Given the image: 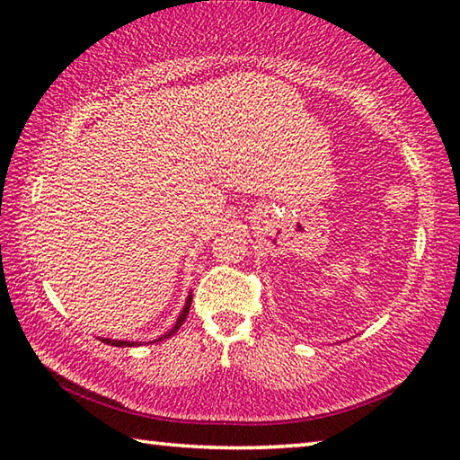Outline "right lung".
I'll return each instance as SVG.
<instances>
[{
  "label": "right lung",
  "instance_id": "add662e5",
  "mask_svg": "<svg viewBox=\"0 0 460 460\" xmlns=\"http://www.w3.org/2000/svg\"><path fill=\"white\" fill-rule=\"evenodd\" d=\"M190 302H192V296H189V298H186V305H184L182 313H181V316H178V321H176V324L172 326V329H170L166 334H162L160 339L152 341V342H158V341H164V339H168V337H172V334H174L178 329H181L182 323L186 321V314H189V310H190ZM101 342H105V345H111V347H136V345H142V342H134V341H115V339H101Z\"/></svg>",
  "mask_w": 460,
  "mask_h": 460
}]
</instances>
